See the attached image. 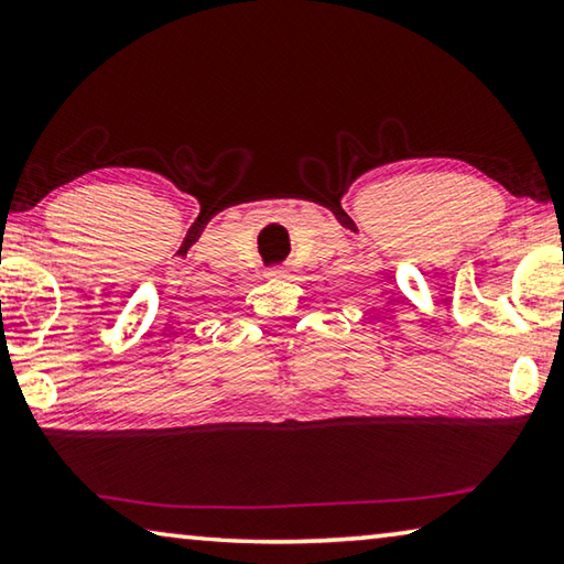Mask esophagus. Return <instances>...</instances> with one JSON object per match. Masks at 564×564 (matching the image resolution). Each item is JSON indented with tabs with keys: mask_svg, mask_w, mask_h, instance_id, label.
<instances>
[{
	"mask_svg": "<svg viewBox=\"0 0 564 564\" xmlns=\"http://www.w3.org/2000/svg\"><path fill=\"white\" fill-rule=\"evenodd\" d=\"M283 273V265H273V269L269 271V275H281Z\"/></svg>",
	"mask_w": 564,
	"mask_h": 564,
	"instance_id": "34e87169",
	"label": "esophagus"
}]
</instances>
